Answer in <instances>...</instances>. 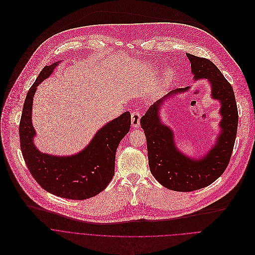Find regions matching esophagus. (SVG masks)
Instances as JSON below:
<instances>
[{"mask_svg": "<svg viewBox=\"0 0 255 255\" xmlns=\"http://www.w3.org/2000/svg\"><path fill=\"white\" fill-rule=\"evenodd\" d=\"M140 123V114L136 111L131 113V126L133 128H137Z\"/></svg>", "mask_w": 255, "mask_h": 255, "instance_id": "esophagus-1", "label": "esophagus"}]
</instances>
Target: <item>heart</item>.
Segmentation results:
<instances>
[{
  "label": "heart",
  "mask_w": 255,
  "mask_h": 255,
  "mask_svg": "<svg viewBox=\"0 0 255 255\" xmlns=\"http://www.w3.org/2000/svg\"><path fill=\"white\" fill-rule=\"evenodd\" d=\"M174 78H175L174 70L172 68H165L161 72V74L154 86V89L151 90V94H156V93L164 90L168 86H170L172 84V82L174 81Z\"/></svg>",
  "instance_id": "b5f03b06"
}]
</instances>
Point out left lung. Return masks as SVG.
<instances>
[{"mask_svg":"<svg viewBox=\"0 0 255 255\" xmlns=\"http://www.w3.org/2000/svg\"><path fill=\"white\" fill-rule=\"evenodd\" d=\"M186 55L191 63L193 79H207L212 99L221 105L219 115L222 119L215 143L203 157H188L177 147L174 130L162 122L160 111L165 101L187 92L190 86L171 91L152 105L140 119L150 173L161 185L178 192H192L207 187L223 174L230 161L238 126L236 100L230 83L210 60L189 53Z\"/></svg>","mask_w":255,"mask_h":255,"instance_id":"left-lung-1","label":"left lung"}]
</instances>
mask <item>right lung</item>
Listing matches in <instances>:
<instances>
[{
  "mask_svg": "<svg viewBox=\"0 0 255 255\" xmlns=\"http://www.w3.org/2000/svg\"><path fill=\"white\" fill-rule=\"evenodd\" d=\"M60 62L45 66L27 93L19 127L21 150L31 175L44 190L66 199L84 200L104 191L112 181L117 148L129 131L130 114L126 112L100 128L75 155L53 156L40 151L34 143L33 98L38 85L53 73Z\"/></svg>",
  "mask_w": 255,
  "mask_h": 255,
  "instance_id": "obj_1",
  "label": "right lung"
}]
</instances>
